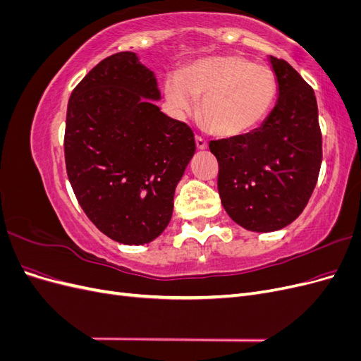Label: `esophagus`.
<instances>
[{"instance_id": "esophagus-1", "label": "esophagus", "mask_w": 361, "mask_h": 361, "mask_svg": "<svg viewBox=\"0 0 361 361\" xmlns=\"http://www.w3.org/2000/svg\"><path fill=\"white\" fill-rule=\"evenodd\" d=\"M195 146H197V149L203 150L207 147V141L200 135H195Z\"/></svg>"}]
</instances>
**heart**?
<instances>
[{"instance_id":"1","label":"heart","mask_w":361,"mask_h":361,"mask_svg":"<svg viewBox=\"0 0 361 361\" xmlns=\"http://www.w3.org/2000/svg\"><path fill=\"white\" fill-rule=\"evenodd\" d=\"M173 110L188 114L203 99L202 118L212 133L235 137L257 128L277 97L276 75L264 64L239 56L212 57L191 64L166 81Z\"/></svg>"}]
</instances>
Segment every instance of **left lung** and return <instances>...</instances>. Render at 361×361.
Instances as JSON below:
<instances>
[{
  "instance_id": "8db88e82",
  "label": "left lung",
  "mask_w": 361,
  "mask_h": 361,
  "mask_svg": "<svg viewBox=\"0 0 361 361\" xmlns=\"http://www.w3.org/2000/svg\"><path fill=\"white\" fill-rule=\"evenodd\" d=\"M279 99L260 128L214 140L226 212L251 232H274L302 212L318 182L322 134L314 92L290 64L269 57Z\"/></svg>"
}]
</instances>
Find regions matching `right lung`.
Returning <instances> with one entry per match:
<instances>
[{
  "mask_svg": "<svg viewBox=\"0 0 361 361\" xmlns=\"http://www.w3.org/2000/svg\"><path fill=\"white\" fill-rule=\"evenodd\" d=\"M154 72L135 52L104 59L68 104L64 161L85 215L128 245L154 241L170 223L176 185L191 161V128L164 114Z\"/></svg>",
  "mask_w": 361,
  "mask_h": 361,
  "instance_id": "right-lung-1",
  "label": "right lung"
}]
</instances>
